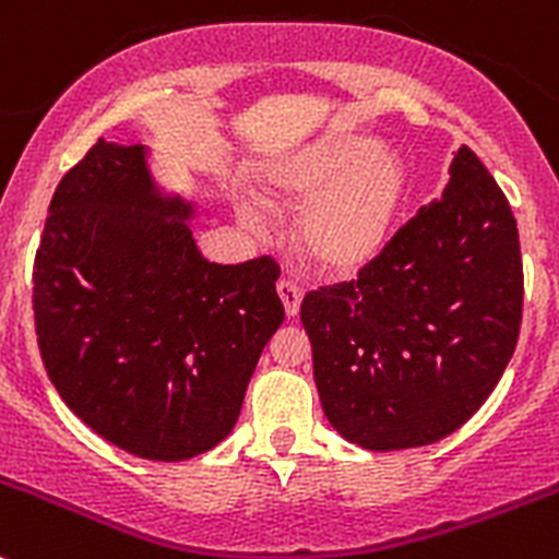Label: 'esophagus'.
Here are the masks:
<instances>
[{"mask_svg": "<svg viewBox=\"0 0 559 559\" xmlns=\"http://www.w3.org/2000/svg\"><path fill=\"white\" fill-rule=\"evenodd\" d=\"M278 297H281V302H284L286 317L295 319L297 313H300V302H302L300 284H297V281H292V278H281L278 281Z\"/></svg>", "mask_w": 559, "mask_h": 559, "instance_id": "34e87169", "label": "esophagus"}]
</instances>
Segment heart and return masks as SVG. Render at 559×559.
I'll return each instance as SVG.
<instances>
[{
	"mask_svg": "<svg viewBox=\"0 0 559 559\" xmlns=\"http://www.w3.org/2000/svg\"><path fill=\"white\" fill-rule=\"evenodd\" d=\"M406 197V169L390 150L330 135L281 164L264 186L273 207H302L297 248L328 278H352L388 246Z\"/></svg>",
	"mask_w": 559,
	"mask_h": 559,
	"instance_id": "1",
	"label": "heart"
}]
</instances>
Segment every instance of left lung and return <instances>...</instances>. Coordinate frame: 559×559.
Wrapping results in <instances>:
<instances>
[{
    "label": "left lung",
    "mask_w": 559,
    "mask_h": 559,
    "mask_svg": "<svg viewBox=\"0 0 559 559\" xmlns=\"http://www.w3.org/2000/svg\"><path fill=\"white\" fill-rule=\"evenodd\" d=\"M516 218L462 147L442 199L406 221L355 281L300 306L322 409L368 451L431 445L480 409L522 328Z\"/></svg>",
    "instance_id": "left-lung-1"
}]
</instances>
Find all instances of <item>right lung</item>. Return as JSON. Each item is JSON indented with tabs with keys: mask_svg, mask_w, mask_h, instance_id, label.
I'll return each mask as SVG.
<instances>
[{
	"mask_svg": "<svg viewBox=\"0 0 559 559\" xmlns=\"http://www.w3.org/2000/svg\"><path fill=\"white\" fill-rule=\"evenodd\" d=\"M188 218L191 204L158 193L142 144L97 139L59 180L32 270L57 393L95 435L153 462L229 437L284 322L278 262H207Z\"/></svg>",
	"mask_w": 559,
	"mask_h": 559,
	"instance_id": "add662e5",
	"label": "right lung"
}]
</instances>
